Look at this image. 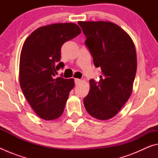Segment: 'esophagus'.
<instances>
[{
    "label": "esophagus",
    "instance_id": "obj_1",
    "mask_svg": "<svg viewBox=\"0 0 158 158\" xmlns=\"http://www.w3.org/2000/svg\"><path fill=\"white\" fill-rule=\"evenodd\" d=\"M80 82H81V79H74V83H75L76 85L79 84Z\"/></svg>",
    "mask_w": 158,
    "mask_h": 158
}]
</instances>
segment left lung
Here are the masks:
<instances>
[{"label": "left lung", "instance_id": "left-lung-1", "mask_svg": "<svg viewBox=\"0 0 158 158\" xmlns=\"http://www.w3.org/2000/svg\"><path fill=\"white\" fill-rule=\"evenodd\" d=\"M85 45L94 65L101 69L100 79H90L84 99L85 109L99 120L116 116L132 93L137 72V54L132 39L118 26L109 21H79Z\"/></svg>", "mask_w": 158, "mask_h": 158}]
</instances>
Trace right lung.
Masks as SVG:
<instances>
[{
    "instance_id": "obj_1",
    "label": "right lung",
    "mask_w": 158,
    "mask_h": 158,
    "mask_svg": "<svg viewBox=\"0 0 158 158\" xmlns=\"http://www.w3.org/2000/svg\"><path fill=\"white\" fill-rule=\"evenodd\" d=\"M75 23H53L34 31L23 45L20 56L21 89L32 109L41 118L54 120L62 115L74 79L56 78L63 69L60 49L65 42L81 33Z\"/></svg>"
}]
</instances>
